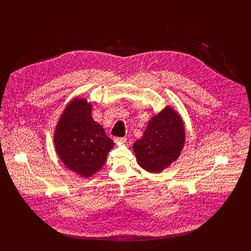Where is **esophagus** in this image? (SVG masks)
I'll return each instance as SVG.
<instances>
[{
    "label": "esophagus",
    "instance_id": "esophagus-1",
    "mask_svg": "<svg viewBox=\"0 0 251 251\" xmlns=\"http://www.w3.org/2000/svg\"><path fill=\"white\" fill-rule=\"evenodd\" d=\"M126 138L125 137H117V138H115L114 139V142L116 145H118V146H120V145H122V144L126 143Z\"/></svg>",
    "mask_w": 251,
    "mask_h": 251
}]
</instances>
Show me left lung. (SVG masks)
I'll list each match as a JSON object with an SVG mask.
<instances>
[{
	"mask_svg": "<svg viewBox=\"0 0 251 251\" xmlns=\"http://www.w3.org/2000/svg\"><path fill=\"white\" fill-rule=\"evenodd\" d=\"M184 143L183 120L176 110L167 106L149 121L132 149L140 167L151 173H161L179 158Z\"/></svg>",
	"mask_w": 251,
	"mask_h": 251,
	"instance_id": "obj_1",
	"label": "left lung"
}]
</instances>
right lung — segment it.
<instances>
[{
    "mask_svg": "<svg viewBox=\"0 0 251 251\" xmlns=\"http://www.w3.org/2000/svg\"><path fill=\"white\" fill-rule=\"evenodd\" d=\"M92 105L76 97L67 104L55 126L53 143L61 162L84 178L92 177L107 158L114 142L91 117Z\"/></svg>",
    "mask_w": 251,
    "mask_h": 251,
    "instance_id": "right-lung-1",
    "label": "right lung"
}]
</instances>
